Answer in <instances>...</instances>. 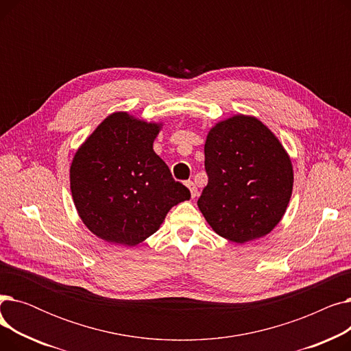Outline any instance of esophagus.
<instances>
[{
  "instance_id": "esophagus-1",
  "label": "esophagus",
  "mask_w": 351,
  "mask_h": 351,
  "mask_svg": "<svg viewBox=\"0 0 351 351\" xmlns=\"http://www.w3.org/2000/svg\"><path fill=\"white\" fill-rule=\"evenodd\" d=\"M186 186H188V189L191 191V196H192V197H196V196H197V188H196L195 183L189 180V182H186Z\"/></svg>"
}]
</instances>
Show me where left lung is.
I'll return each mask as SVG.
<instances>
[{
    "mask_svg": "<svg viewBox=\"0 0 351 351\" xmlns=\"http://www.w3.org/2000/svg\"><path fill=\"white\" fill-rule=\"evenodd\" d=\"M208 185L197 200L209 226L242 245L269 234L286 213L293 165L285 146L256 117L219 121L205 142Z\"/></svg>",
    "mask_w": 351,
    "mask_h": 351,
    "instance_id": "8db88e82",
    "label": "left lung"
}]
</instances>
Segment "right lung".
Returning a JSON list of instances; mask_svg holds the SVG:
<instances>
[{"mask_svg":"<svg viewBox=\"0 0 351 351\" xmlns=\"http://www.w3.org/2000/svg\"><path fill=\"white\" fill-rule=\"evenodd\" d=\"M163 123L125 110L108 115L78 147L69 188L84 225L110 245L136 246L191 192L155 154Z\"/></svg>","mask_w":351,"mask_h":351,"instance_id":"1","label":"right lung"}]
</instances>
